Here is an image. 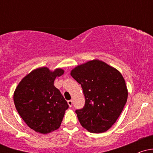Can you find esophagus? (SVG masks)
<instances>
[{
	"label": "esophagus",
	"mask_w": 153,
	"mask_h": 153,
	"mask_svg": "<svg viewBox=\"0 0 153 153\" xmlns=\"http://www.w3.org/2000/svg\"><path fill=\"white\" fill-rule=\"evenodd\" d=\"M68 103L70 107H72V106H73V101H72V100H69V101H68Z\"/></svg>",
	"instance_id": "obj_1"
}]
</instances>
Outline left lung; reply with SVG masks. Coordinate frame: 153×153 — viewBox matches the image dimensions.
I'll use <instances>...</instances> for the list:
<instances>
[{
	"label": "left lung",
	"instance_id": "left-lung-1",
	"mask_svg": "<svg viewBox=\"0 0 153 153\" xmlns=\"http://www.w3.org/2000/svg\"><path fill=\"white\" fill-rule=\"evenodd\" d=\"M71 76L81 85L85 106L75 111L82 127L92 133L106 131L127 103L125 80L119 71L99 59L75 67Z\"/></svg>",
	"mask_w": 153,
	"mask_h": 153
}]
</instances>
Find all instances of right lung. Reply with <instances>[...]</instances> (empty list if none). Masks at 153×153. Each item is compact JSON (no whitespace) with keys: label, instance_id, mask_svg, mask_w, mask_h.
<instances>
[{"label":"right lung","instance_id":"add662e5","mask_svg":"<svg viewBox=\"0 0 153 153\" xmlns=\"http://www.w3.org/2000/svg\"><path fill=\"white\" fill-rule=\"evenodd\" d=\"M64 71H50L46 67L37 68L19 82L13 94V101L23 120L31 129L47 134L60 127L68 102L54 85L57 77Z\"/></svg>","mask_w":153,"mask_h":153}]
</instances>
